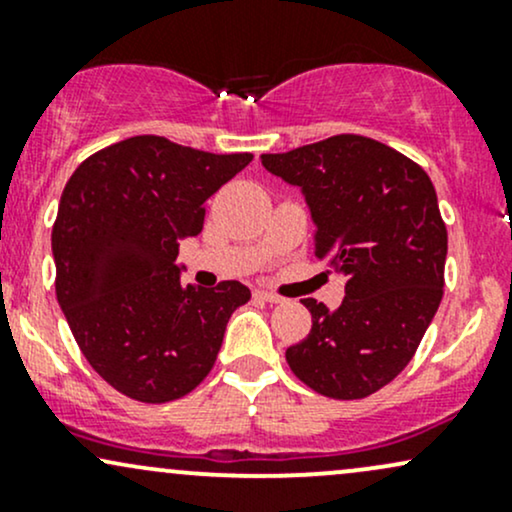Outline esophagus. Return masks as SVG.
Here are the masks:
<instances>
[{
	"mask_svg": "<svg viewBox=\"0 0 512 512\" xmlns=\"http://www.w3.org/2000/svg\"><path fill=\"white\" fill-rule=\"evenodd\" d=\"M255 298H260V301L269 303V305H276V303L284 301V298H281V296H276V293H272V291H264V289H257V291H255Z\"/></svg>",
	"mask_w": 512,
	"mask_h": 512,
	"instance_id": "esophagus-1",
	"label": "esophagus"
}]
</instances>
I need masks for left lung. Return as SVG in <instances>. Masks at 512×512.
Here are the masks:
<instances>
[{
  "label": "left lung",
  "mask_w": 512,
  "mask_h": 512,
  "mask_svg": "<svg viewBox=\"0 0 512 512\" xmlns=\"http://www.w3.org/2000/svg\"><path fill=\"white\" fill-rule=\"evenodd\" d=\"M260 161L301 190L315 257L346 274L337 310L305 298L313 327L286 361L325 397L373 395L411 361L443 298L448 231L433 182L407 156L358 134Z\"/></svg>",
  "instance_id": "8db88e82"
}]
</instances>
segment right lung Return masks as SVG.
<instances>
[{
    "label": "right lung",
    "mask_w": 512,
    "mask_h": 512,
    "mask_svg": "<svg viewBox=\"0 0 512 512\" xmlns=\"http://www.w3.org/2000/svg\"><path fill=\"white\" fill-rule=\"evenodd\" d=\"M252 161L154 134L86 158L52 226L57 301L93 370L122 395L161 404L207 378L240 281L182 284L180 240L197 236L204 202Z\"/></svg>",
    "instance_id": "add662e5"
}]
</instances>
